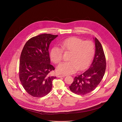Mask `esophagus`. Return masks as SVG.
<instances>
[{
	"label": "esophagus",
	"mask_w": 122,
	"mask_h": 122,
	"mask_svg": "<svg viewBox=\"0 0 122 122\" xmlns=\"http://www.w3.org/2000/svg\"><path fill=\"white\" fill-rule=\"evenodd\" d=\"M65 76H65V75H58V76H57V77H58V78H61V77H65Z\"/></svg>",
	"instance_id": "34e87169"
}]
</instances>
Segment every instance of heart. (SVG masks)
I'll list each match as a JSON object with an SVG mask.
<instances>
[{
	"label": "heart",
	"mask_w": 122,
	"mask_h": 122,
	"mask_svg": "<svg viewBox=\"0 0 122 122\" xmlns=\"http://www.w3.org/2000/svg\"><path fill=\"white\" fill-rule=\"evenodd\" d=\"M61 49L54 46L50 51V56L55 64H59L62 60L63 51L71 52L67 62H63L57 67L59 74H71L75 72L78 69L83 70L87 67L95 55L94 43L89 41H83L82 39L73 37L64 40L60 42Z\"/></svg>",
	"instance_id": "b5f03b06"
}]
</instances>
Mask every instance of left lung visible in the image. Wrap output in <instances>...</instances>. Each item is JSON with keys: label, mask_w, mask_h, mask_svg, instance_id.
I'll list each match as a JSON object with an SVG mask.
<instances>
[{"label": "left lung", "mask_w": 122, "mask_h": 122, "mask_svg": "<svg viewBox=\"0 0 122 122\" xmlns=\"http://www.w3.org/2000/svg\"><path fill=\"white\" fill-rule=\"evenodd\" d=\"M95 55L87 70L74 79L69 89L74 93L84 95L96 89L102 80L106 70V62L102 46L99 41L94 38Z\"/></svg>", "instance_id": "left-lung-1"}]
</instances>
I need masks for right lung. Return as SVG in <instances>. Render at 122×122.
<instances>
[{"label":"right lung","mask_w":122,"mask_h":122,"mask_svg":"<svg viewBox=\"0 0 122 122\" xmlns=\"http://www.w3.org/2000/svg\"><path fill=\"white\" fill-rule=\"evenodd\" d=\"M58 35L43 34L29 39L22 51L19 64V78L25 90L31 96L41 97L51 90L53 81L49 76L55 67L50 64L49 45Z\"/></svg>","instance_id":"right-lung-1"}]
</instances>
